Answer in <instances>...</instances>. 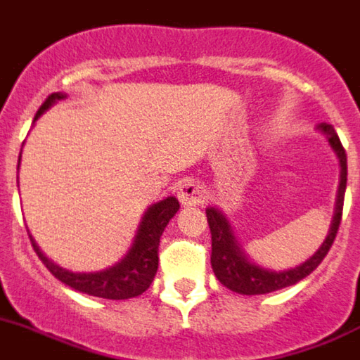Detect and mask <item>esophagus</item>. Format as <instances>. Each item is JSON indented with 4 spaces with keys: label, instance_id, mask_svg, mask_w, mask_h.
I'll return each instance as SVG.
<instances>
[{
    "label": "esophagus",
    "instance_id": "34e87169",
    "mask_svg": "<svg viewBox=\"0 0 360 360\" xmlns=\"http://www.w3.org/2000/svg\"><path fill=\"white\" fill-rule=\"evenodd\" d=\"M205 196H207V191L201 184L194 182V180H187L180 191H178V200L184 207H194V205H200L205 201Z\"/></svg>",
    "mask_w": 360,
    "mask_h": 360
}]
</instances>
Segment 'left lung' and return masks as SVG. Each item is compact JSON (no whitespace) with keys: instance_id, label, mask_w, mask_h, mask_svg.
Returning <instances> with one entry per match:
<instances>
[{"instance_id":"1","label":"left lung","mask_w":360,"mask_h":360,"mask_svg":"<svg viewBox=\"0 0 360 360\" xmlns=\"http://www.w3.org/2000/svg\"><path fill=\"white\" fill-rule=\"evenodd\" d=\"M318 131L325 134L330 148L336 152L341 164V174L336 196V210L332 215L327 237H325L323 244L318 248V251L313 256H309L306 262L286 270H270L256 265L255 262L249 259L242 245L238 244L233 228L226 219V215L215 207L207 208V221L212 233V269H214L215 277L221 281V285H224L231 292L242 293V295H263V293L276 292V290L295 285L320 265L321 259L327 256L328 249L334 244V238H336L338 229H340L345 191H347V153H345V148L338 138L336 131H334V127L328 125V123H320Z\"/></svg>"}]
</instances>
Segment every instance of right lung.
Returning a JSON list of instances; mask_svg holds the SVG:
<instances>
[{
  "instance_id": "add662e5",
  "label": "right lung",
  "mask_w": 360,
  "mask_h": 360,
  "mask_svg": "<svg viewBox=\"0 0 360 360\" xmlns=\"http://www.w3.org/2000/svg\"><path fill=\"white\" fill-rule=\"evenodd\" d=\"M65 97L67 95L61 94V91L51 94L37 111L35 120H39L51 105L56 104L58 101H63ZM17 169H19V166H17ZM178 208H180V203L174 196L150 205L143 214L138 233H136L129 252L118 263L104 270H98V272H72V270L63 269L40 251L32 235H30V240H32L33 249L42 259L44 265L47 266V270L56 279H60L63 285L74 288L75 292L111 300L132 299V297L141 295L152 285L157 269H159L160 235H162L164 228L171 221V217L178 212Z\"/></svg>"
}]
</instances>
